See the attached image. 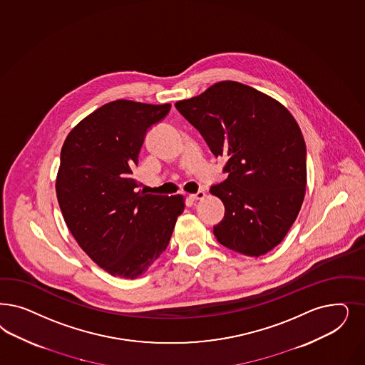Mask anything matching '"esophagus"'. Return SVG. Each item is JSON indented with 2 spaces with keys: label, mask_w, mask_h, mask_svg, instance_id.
Here are the masks:
<instances>
[{
  "label": "esophagus",
  "mask_w": 365,
  "mask_h": 365,
  "mask_svg": "<svg viewBox=\"0 0 365 365\" xmlns=\"http://www.w3.org/2000/svg\"><path fill=\"white\" fill-rule=\"evenodd\" d=\"M204 197H205V192H204V190H199V192H196V193L189 195V199H190V200H201V199H204Z\"/></svg>",
  "instance_id": "esophagus-1"
}]
</instances>
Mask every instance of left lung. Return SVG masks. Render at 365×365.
<instances>
[{
	"mask_svg": "<svg viewBox=\"0 0 365 365\" xmlns=\"http://www.w3.org/2000/svg\"><path fill=\"white\" fill-rule=\"evenodd\" d=\"M176 108L212 153L227 160L228 177L211 187L225 208L213 227L217 242L247 257L267 254L305 197L306 145L294 117L269 95L232 81L178 101Z\"/></svg>",
	"mask_w": 365,
	"mask_h": 365,
	"instance_id": "1",
	"label": "left lung"
}]
</instances>
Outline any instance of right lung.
<instances>
[{
    "label": "right lung",
    "instance_id": "1",
    "mask_svg": "<svg viewBox=\"0 0 365 365\" xmlns=\"http://www.w3.org/2000/svg\"><path fill=\"white\" fill-rule=\"evenodd\" d=\"M169 110V103L118 99L81 120L61 148L63 217L83 251L114 277L134 279L148 270L185 208L181 195H146L133 177L146 131Z\"/></svg>",
    "mask_w": 365,
    "mask_h": 365
}]
</instances>
